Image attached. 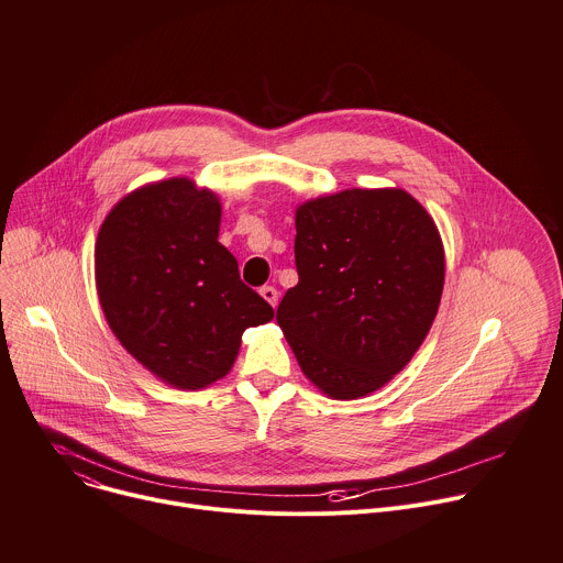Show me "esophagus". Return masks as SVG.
<instances>
[{
    "label": "esophagus",
    "mask_w": 563,
    "mask_h": 563,
    "mask_svg": "<svg viewBox=\"0 0 563 563\" xmlns=\"http://www.w3.org/2000/svg\"><path fill=\"white\" fill-rule=\"evenodd\" d=\"M261 296H263L272 307H276V305H278V289H276V287L265 285V287L261 289Z\"/></svg>",
    "instance_id": "1"
}]
</instances>
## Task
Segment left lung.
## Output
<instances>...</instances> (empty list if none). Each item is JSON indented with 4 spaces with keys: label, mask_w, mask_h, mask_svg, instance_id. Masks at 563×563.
Wrapping results in <instances>:
<instances>
[{
    "label": "left lung",
    "mask_w": 563,
    "mask_h": 563,
    "mask_svg": "<svg viewBox=\"0 0 563 563\" xmlns=\"http://www.w3.org/2000/svg\"><path fill=\"white\" fill-rule=\"evenodd\" d=\"M298 285L276 320L302 374L330 398L380 389L426 341L445 252L426 207L404 189H345L296 209Z\"/></svg>",
    "instance_id": "8db88e82"
}]
</instances>
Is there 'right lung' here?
<instances>
[{
    "label": "right lung",
    "instance_id": "obj_1",
    "mask_svg": "<svg viewBox=\"0 0 563 563\" xmlns=\"http://www.w3.org/2000/svg\"><path fill=\"white\" fill-rule=\"evenodd\" d=\"M220 216L211 189L169 178L126 194L96 240V285L111 332L178 389L227 376L243 332L274 318L218 243Z\"/></svg>",
    "mask_w": 563,
    "mask_h": 563
}]
</instances>
